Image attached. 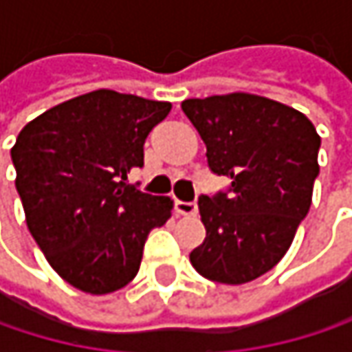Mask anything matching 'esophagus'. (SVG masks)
Returning a JSON list of instances; mask_svg holds the SVG:
<instances>
[{"mask_svg":"<svg viewBox=\"0 0 352 352\" xmlns=\"http://www.w3.org/2000/svg\"><path fill=\"white\" fill-rule=\"evenodd\" d=\"M175 210L177 214H181V216H195V214H197L195 201H177Z\"/></svg>","mask_w":352,"mask_h":352,"instance_id":"34e87169","label":"esophagus"}]
</instances>
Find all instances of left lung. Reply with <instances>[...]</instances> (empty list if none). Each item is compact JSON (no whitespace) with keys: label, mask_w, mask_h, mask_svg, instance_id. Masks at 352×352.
Returning <instances> with one entry per match:
<instances>
[{"label":"left lung","mask_w":352,"mask_h":352,"mask_svg":"<svg viewBox=\"0 0 352 352\" xmlns=\"http://www.w3.org/2000/svg\"><path fill=\"white\" fill-rule=\"evenodd\" d=\"M181 109L210 169L232 181L228 195L199 197L206 241L189 261L210 281L248 283L283 258L312 206L320 136L302 111L254 94L185 100Z\"/></svg>","instance_id":"1"}]
</instances>
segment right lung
<instances>
[{"label":"right lung","mask_w":352,"mask_h":352,"mask_svg":"<svg viewBox=\"0 0 352 352\" xmlns=\"http://www.w3.org/2000/svg\"><path fill=\"white\" fill-rule=\"evenodd\" d=\"M169 102L98 89L46 109L12 146L26 224L50 267L73 287L106 296L128 285L146 236L173 199L126 185Z\"/></svg>","instance_id":"right-lung-1"}]
</instances>
